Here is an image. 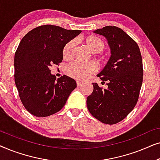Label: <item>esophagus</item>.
<instances>
[{
	"label": "esophagus",
	"mask_w": 160,
	"mask_h": 160,
	"mask_svg": "<svg viewBox=\"0 0 160 160\" xmlns=\"http://www.w3.org/2000/svg\"><path fill=\"white\" fill-rule=\"evenodd\" d=\"M76 84H77V86L78 87H79V86H81V85H82L83 82H79V81H77V82H76Z\"/></svg>",
	"instance_id": "1"
}]
</instances>
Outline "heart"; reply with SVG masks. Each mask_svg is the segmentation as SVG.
<instances>
[{"instance_id":"obj_1","label":"heart","mask_w":160,"mask_h":160,"mask_svg":"<svg viewBox=\"0 0 160 160\" xmlns=\"http://www.w3.org/2000/svg\"><path fill=\"white\" fill-rule=\"evenodd\" d=\"M85 43L88 49L93 54H97L102 52L104 49V43L101 39L96 36H90L85 39ZM76 40H71L65 45L62 50V55L65 59H70L72 56ZM100 60H102V59ZM96 71V66L92 62L82 63L73 62L68 65L65 72L70 77L78 81H83L94 73Z\"/></svg>"}]
</instances>
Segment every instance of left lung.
<instances>
[{
	"instance_id": "1",
	"label": "left lung",
	"mask_w": 160,
	"mask_h": 160,
	"mask_svg": "<svg viewBox=\"0 0 160 160\" xmlns=\"http://www.w3.org/2000/svg\"><path fill=\"white\" fill-rule=\"evenodd\" d=\"M103 36L111 57L98 74L108 88L92 83L93 92L87 98L89 113L104 124H114L124 119L137 103L143 82V62L138 45L121 28L106 26L94 31Z\"/></svg>"
}]
</instances>
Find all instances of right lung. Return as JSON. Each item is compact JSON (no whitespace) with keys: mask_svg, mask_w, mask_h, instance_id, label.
I'll list each match as a JSON object with an SVG mask.
<instances>
[{"mask_svg":"<svg viewBox=\"0 0 160 160\" xmlns=\"http://www.w3.org/2000/svg\"><path fill=\"white\" fill-rule=\"evenodd\" d=\"M82 32L58 26H39L22 39L14 55V81L26 110L35 117L58 112L76 87V81L63 75L56 81L49 70L62 60L65 45Z\"/></svg>","mask_w":160,"mask_h":160,"instance_id":"obj_1","label":"right lung"}]
</instances>
